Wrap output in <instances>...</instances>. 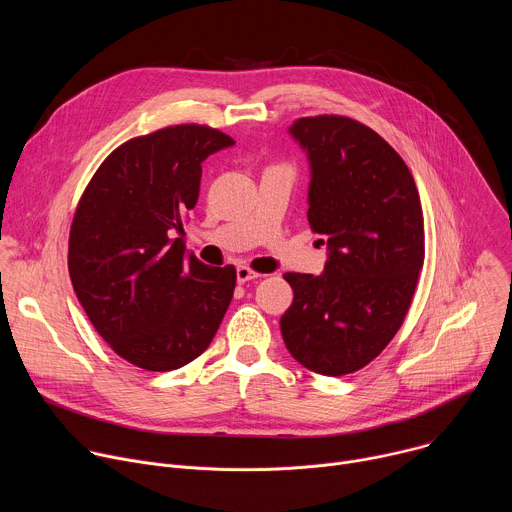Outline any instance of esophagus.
<instances>
[{
    "mask_svg": "<svg viewBox=\"0 0 512 512\" xmlns=\"http://www.w3.org/2000/svg\"><path fill=\"white\" fill-rule=\"evenodd\" d=\"M257 277H261V275L257 271H253L251 267H247V265H239L237 267V281L239 283H247V281L257 279Z\"/></svg>",
    "mask_w": 512,
    "mask_h": 512,
    "instance_id": "34e87169",
    "label": "esophagus"
}]
</instances>
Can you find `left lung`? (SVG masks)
Masks as SVG:
<instances>
[{
	"label": "left lung",
	"instance_id": "obj_1",
	"mask_svg": "<svg viewBox=\"0 0 512 512\" xmlns=\"http://www.w3.org/2000/svg\"><path fill=\"white\" fill-rule=\"evenodd\" d=\"M289 135L308 156V223L328 259L322 275H283L294 302L281 336L306 369L342 377L383 352L411 306L425 257L419 192L401 156L354 119L302 117Z\"/></svg>",
	"mask_w": 512,
	"mask_h": 512
}]
</instances>
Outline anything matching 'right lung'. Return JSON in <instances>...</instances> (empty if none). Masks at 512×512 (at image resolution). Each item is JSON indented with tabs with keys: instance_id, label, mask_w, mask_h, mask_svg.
<instances>
[{
	"instance_id": "obj_1",
	"label": "right lung",
	"mask_w": 512,
	"mask_h": 512,
	"mask_svg": "<svg viewBox=\"0 0 512 512\" xmlns=\"http://www.w3.org/2000/svg\"><path fill=\"white\" fill-rule=\"evenodd\" d=\"M235 141L206 125H174L125 141L99 166L72 218L68 273L101 338L145 371L200 356L233 300V265L186 253L182 233L202 162Z\"/></svg>"
}]
</instances>
